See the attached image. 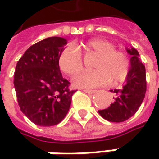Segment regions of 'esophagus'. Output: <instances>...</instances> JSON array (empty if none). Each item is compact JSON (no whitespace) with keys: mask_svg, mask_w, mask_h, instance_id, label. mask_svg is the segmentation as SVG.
I'll return each instance as SVG.
<instances>
[{"mask_svg":"<svg viewBox=\"0 0 159 159\" xmlns=\"http://www.w3.org/2000/svg\"><path fill=\"white\" fill-rule=\"evenodd\" d=\"M83 91L85 92V93H87V94H89V95H93V94H95L97 92L96 90H89V89H84Z\"/></svg>","mask_w":159,"mask_h":159,"instance_id":"esophagus-1","label":"esophagus"}]
</instances>
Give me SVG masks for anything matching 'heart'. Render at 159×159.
Segmentation results:
<instances>
[{"label":"heart","instance_id":"b5f03b06","mask_svg":"<svg viewBox=\"0 0 159 159\" xmlns=\"http://www.w3.org/2000/svg\"><path fill=\"white\" fill-rule=\"evenodd\" d=\"M67 47L60 54L58 64L61 71L72 76L83 70L81 53L85 56L97 54L93 68L96 70L75 75L72 83L80 88H92L105 85L111 82L117 84L125 79L130 69L129 58L121 50L115 49V45L106 39H94L81 45Z\"/></svg>","mask_w":159,"mask_h":159}]
</instances>
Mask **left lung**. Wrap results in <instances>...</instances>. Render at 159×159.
I'll list each match as a JSON object with an SVG mask.
<instances>
[{
	"instance_id": "1",
	"label": "left lung",
	"mask_w": 159,
	"mask_h": 159,
	"mask_svg": "<svg viewBox=\"0 0 159 159\" xmlns=\"http://www.w3.org/2000/svg\"><path fill=\"white\" fill-rule=\"evenodd\" d=\"M131 55L130 69L120 89L111 90L115 93L114 101L105 110L98 111L100 116L112 122H122L133 117L143 102L146 92L145 67L134 48H126Z\"/></svg>"
}]
</instances>
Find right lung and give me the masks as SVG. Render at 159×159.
I'll return each mask as SVG.
<instances>
[{
  "mask_svg": "<svg viewBox=\"0 0 159 159\" xmlns=\"http://www.w3.org/2000/svg\"><path fill=\"white\" fill-rule=\"evenodd\" d=\"M66 44V39L47 38L27 48L16 64L14 84L20 110L37 125H56L70 109L75 90L69 89L58 64Z\"/></svg>",
  "mask_w": 159,
  "mask_h": 159,
  "instance_id": "add662e5",
  "label": "right lung"
}]
</instances>
